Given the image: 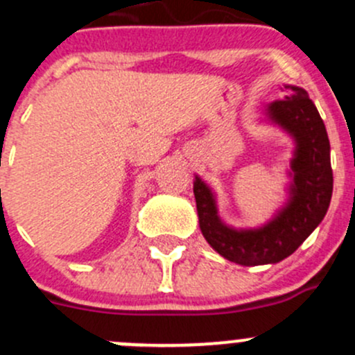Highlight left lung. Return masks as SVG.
Wrapping results in <instances>:
<instances>
[{
	"mask_svg": "<svg viewBox=\"0 0 355 355\" xmlns=\"http://www.w3.org/2000/svg\"><path fill=\"white\" fill-rule=\"evenodd\" d=\"M292 93L272 101L268 115L295 139L292 160L290 200L282 210L257 230H233L217 216L216 200L198 176L193 193L202 234L210 247L241 266L276 264L300 247L328 212L333 193L329 139L315 105L302 87L286 86Z\"/></svg>",
	"mask_w": 355,
	"mask_h": 355,
	"instance_id": "obj_1",
	"label": "left lung"
}]
</instances>
